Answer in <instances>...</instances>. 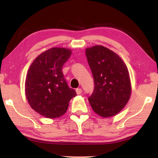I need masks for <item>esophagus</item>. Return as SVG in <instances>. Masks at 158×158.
<instances>
[{"mask_svg":"<svg viewBox=\"0 0 158 158\" xmlns=\"http://www.w3.org/2000/svg\"><path fill=\"white\" fill-rule=\"evenodd\" d=\"M76 93H77V95H80V94H81V93H82V89H76Z\"/></svg>","mask_w":158,"mask_h":158,"instance_id":"1","label":"esophagus"}]
</instances>
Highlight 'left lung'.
Masks as SVG:
<instances>
[{
	"label": "left lung",
	"instance_id": "8db88e82",
	"mask_svg": "<svg viewBox=\"0 0 158 158\" xmlns=\"http://www.w3.org/2000/svg\"><path fill=\"white\" fill-rule=\"evenodd\" d=\"M85 56L94 79V90L89 98L93 110L103 118L116 116L132 93L126 65L118 55L101 45L86 48Z\"/></svg>",
	"mask_w": 158,
	"mask_h": 158
}]
</instances>
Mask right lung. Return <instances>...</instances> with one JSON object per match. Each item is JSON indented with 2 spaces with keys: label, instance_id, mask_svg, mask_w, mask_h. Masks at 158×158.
<instances>
[{
  "label": "right lung",
  "instance_id": "right-lung-1",
  "mask_svg": "<svg viewBox=\"0 0 158 158\" xmlns=\"http://www.w3.org/2000/svg\"><path fill=\"white\" fill-rule=\"evenodd\" d=\"M72 50L53 47L40 54L29 68L25 81V94L31 107L48 118L60 117L76 96L68 87L62 68Z\"/></svg>",
  "mask_w": 158,
  "mask_h": 158
}]
</instances>
